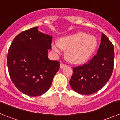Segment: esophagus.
<instances>
[{
  "label": "esophagus",
  "mask_w": 120,
  "mask_h": 120,
  "mask_svg": "<svg viewBox=\"0 0 120 120\" xmlns=\"http://www.w3.org/2000/svg\"><path fill=\"white\" fill-rule=\"evenodd\" d=\"M66 66V64H64L63 63H60V68H63L64 67H65Z\"/></svg>",
  "instance_id": "34e87169"
}]
</instances>
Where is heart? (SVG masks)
<instances>
[{
    "label": "heart",
    "mask_w": 120,
    "mask_h": 120,
    "mask_svg": "<svg viewBox=\"0 0 120 120\" xmlns=\"http://www.w3.org/2000/svg\"><path fill=\"white\" fill-rule=\"evenodd\" d=\"M97 39L92 35L78 32L61 37L59 41H53L52 47L57 53L66 49V56L73 63H80L90 58L96 50Z\"/></svg>",
    "instance_id": "obj_1"
}]
</instances>
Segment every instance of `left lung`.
I'll return each instance as SVG.
<instances>
[{
  "instance_id": "obj_1",
  "label": "left lung",
  "mask_w": 120,
  "mask_h": 120,
  "mask_svg": "<svg viewBox=\"0 0 120 120\" xmlns=\"http://www.w3.org/2000/svg\"><path fill=\"white\" fill-rule=\"evenodd\" d=\"M114 46L102 33L97 54L87 63L73 67L70 80L72 89L80 94L90 95L101 89L112 75L114 68Z\"/></svg>"
}]
</instances>
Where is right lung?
Returning <instances> with one entry per match:
<instances>
[{"label":"right lung","mask_w":120,"mask_h":120,"mask_svg":"<svg viewBox=\"0 0 120 120\" xmlns=\"http://www.w3.org/2000/svg\"><path fill=\"white\" fill-rule=\"evenodd\" d=\"M52 36L31 28L16 36L8 51L9 75L16 88L24 94L39 96L49 89L60 67L59 61L48 58Z\"/></svg>","instance_id":"right-lung-1"}]
</instances>
